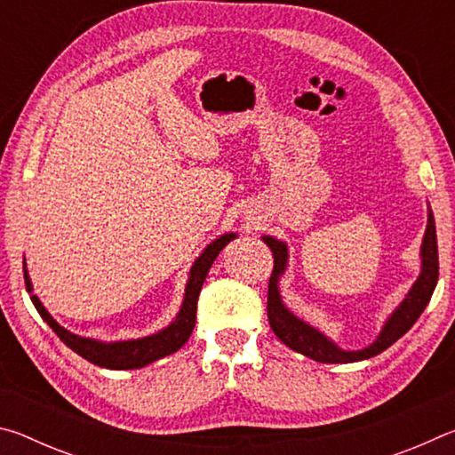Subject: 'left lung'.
Segmentation results:
<instances>
[{"label":"left lung","mask_w":455,"mask_h":455,"mask_svg":"<svg viewBox=\"0 0 455 455\" xmlns=\"http://www.w3.org/2000/svg\"><path fill=\"white\" fill-rule=\"evenodd\" d=\"M260 238L268 244V249L273 251L275 257V267L271 279H268L267 297V315L271 329L287 347L301 353L305 357H311L313 361H319V363H353V361H363L379 355L381 351L391 347L399 337H403L413 327V323L419 319V315L427 307L437 284V268H440V263H437L435 220L434 212H431L427 204V227L419 246L421 268L418 279L411 284V289L407 291L403 301L395 307V311H391L389 317L385 319L379 335L375 337L371 345L357 351L341 349L333 339L321 333L317 327L309 325L301 317H297L283 303L279 281L289 267V246L281 238H275L271 235H263Z\"/></svg>","instance_id":"1"}]
</instances>
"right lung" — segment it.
<instances>
[{
    "mask_svg": "<svg viewBox=\"0 0 455 455\" xmlns=\"http://www.w3.org/2000/svg\"><path fill=\"white\" fill-rule=\"evenodd\" d=\"M233 238H236V233H225L219 238H214L211 244L204 246V251L200 252L190 267L187 287H184V299L176 317L172 319L171 325H166L164 329L146 337L126 339V341H100V339L94 337L76 335L66 327H61L34 292V284L32 279H29L24 259L26 289L37 313L42 315V319L48 323L53 333H56L72 351L78 353L80 357L106 369H140L144 365L154 363V361L171 355L174 351H179L182 345L188 341L196 323V303L200 289H203V283L206 279V275H209V268L212 267L214 259L219 257V252L225 249Z\"/></svg>",
    "mask_w": 455,
    "mask_h": 455,
    "instance_id": "add662e5",
    "label": "right lung"
}]
</instances>
